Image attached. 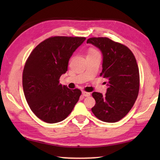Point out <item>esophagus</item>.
<instances>
[{"label": "esophagus", "instance_id": "34e87169", "mask_svg": "<svg viewBox=\"0 0 160 160\" xmlns=\"http://www.w3.org/2000/svg\"><path fill=\"white\" fill-rule=\"evenodd\" d=\"M82 96H84V97H89V96H90V95H91L90 93L86 92V91H82Z\"/></svg>", "mask_w": 160, "mask_h": 160}]
</instances>
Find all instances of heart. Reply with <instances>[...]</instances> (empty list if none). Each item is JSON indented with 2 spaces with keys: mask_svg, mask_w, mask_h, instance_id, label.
Instances as JSON below:
<instances>
[{
  "mask_svg": "<svg viewBox=\"0 0 160 160\" xmlns=\"http://www.w3.org/2000/svg\"><path fill=\"white\" fill-rule=\"evenodd\" d=\"M95 54H99V53H98L96 50L91 49L89 52V53H88V56H89V55H95Z\"/></svg>",
  "mask_w": 160,
  "mask_h": 160,
  "instance_id": "1",
  "label": "heart"
}]
</instances>
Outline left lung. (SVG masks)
I'll return each mask as SVG.
<instances>
[{"instance_id":"8db88e82","label":"left lung","mask_w":160,"mask_h":160,"mask_svg":"<svg viewBox=\"0 0 160 160\" xmlns=\"http://www.w3.org/2000/svg\"><path fill=\"white\" fill-rule=\"evenodd\" d=\"M87 43L92 44L102 53L100 76L106 78L108 86L104 96L92 93L96 104L91 111L102 121L116 122L128 113L138 96L140 74L136 59L127 46L106 37L91 38Z\"/></svg>"}]
</instances>
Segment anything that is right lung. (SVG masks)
<instances>
[{
    "mask_svg": "<svg viewBox=\"0 0 160 160\" xmlns=\"http://www.w3.org/2000/svg\"><path fill=\"white\" fill-rule=\"evenodd\" d=\"M84 37L54 36L37 45L27 60L22 73L24 94L37 117L47 123L64 120L78 102L81 91L60 84L73 53Z\"/></svg>",
    "mask_w": 160,
    "mask_h": 160,
    "instance_id": "obj_1",
    "label": "right lung"
}]
</instances>
